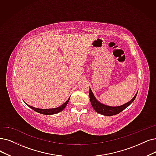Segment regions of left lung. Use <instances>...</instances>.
Listing matches in <instances>:
<instances>
[{
	"label": "left lung",
	"instance_id": "left-lung-1",
	"mask_svg": "<svg viewBox=\"0 0 156 156\" xmlns=\"http://www.w3.org/2000/svg\"><path fill=\"white\" fill-rule=\"evenodd\" d=\"M137 94H138V92L136 93V95L132 98L131 101H130L129 102H127L125 104L120 105V106H116V107L109 106V105H106L98 102L95 97L94 95H93V93L90 88L89 96H90V102L93 109H94L98 113L104 116H113V115H115L120 113V112H122L123 110H124L126 108H127L129 105L131 104L134 101V99L136 98Z\"/></svg>",
	"mask_w": 156,
	"mask_h": 156
}]
</instances>
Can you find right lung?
I'll return each mask as SVG.
<instances>
[{
	"label": "right lung",
	"instance_id": "right-lung-1",
	"mask_svg": "<svg viewBox=\"0 0 156 156\" xmlns=\"http://www.w3.org/2000/svg\"><path fill=\"white\" fill-rule=\"evenodd\" d=\"M69 100H70V98H68L67 101L63 104H62L61 105H60L59 107L58 108H52V109H39V108H34L33 106H30V105L26 104L28 105V106L31 108L32 109H33L34 111H36L37 113H41V114H43V115H54V114H56L58 113H59V112L63 111L65 107L67 105L68 102H69Z\"/></svg>",
	"mask_w": 156,
	"mask_h": 156
}]
</instances>
